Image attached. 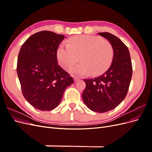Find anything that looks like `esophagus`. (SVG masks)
<instances>
[{"instance_id": "esophagus-1", "label": "esophagus", "mask_w": 152, "mask_h": 152, "mask_svg": "<svg viewBox=\"0 0 152 152\" xmlns=\"http://www.w3.org/2000/svg\"><path fill=\"white\" fill-rule=\"evenodd\" d=\"M73 79H74L75 82H77V81L80 80V78L79 77H75L74 78H73Z\"/></svg>"}]
</instances>
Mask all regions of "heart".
<instances>
[{"label":"heart","mask_w":152,"mask_h":152,"mask_svg":"<svg viewBox=\"0 0 152 152\" xmlns=\"http://www.w3.org/2000/svg\"><path fill=\"white\" fill-rule=\"evenodd\" d=\"M80 59V63L73 67L71 72L77 75L91 73L97 75L103 73L111 65L113 49L109 41L97 36H75L63 43L57 50L59 63L66 69L70 68Z\"/></svg>","instance_id":"heart-1"}]
</instances>
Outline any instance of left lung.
<instances>
[{"instance_id":"left-lung-1","label":"left lung","mask_w":152,"mask_h":152,"mask_svg":"<svg viewBox=\"0 0 152 152\" xmlns=\"http://www.w3.org/2000/svg\"><path fill=\"white\" fill-rule=\"evenodd\" d=\"M98 34L112 44L113 60L102 75L94 79H84L86 87L82 99L90 110L104 113L116 108L125 99L131 80L132 68L129 51L121 39L108 32Z\"/></svg>"}]
</instances>
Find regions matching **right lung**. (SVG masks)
<instances>
[{
  "label": "right lung",
  "mask_w": 152,
  "mask_h": 152,
  "mask_svg": "<svg viewBox=\"0 0 152 152\" xmlns=\"http://www.w3.org/2000/svg\"><path fill=\"white\" fill-rule=\"evenodd\" d=\"M65 36L41 31L30 36L18 54L17 73L23 95L32 107L50 111L60 103L73 78L58 65L57 50Z\"/></svg>",
  "instance_id": "1"
}]
</instances>
